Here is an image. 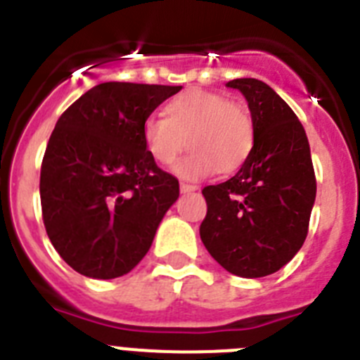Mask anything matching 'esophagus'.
<instances>
[{"mask_svg":"<svg viewBox=\"0 0 360 360\" xmlns=\"http://www.w3.org/2000/svg\"><path fill=\"white\" fill-rule=\"evenodd\" d=\"M180 191H182V193H193V191H198V186H193V184L182 182V184H180Z\"/></svg>","mask_w":360,"mask_h":360,"instance_id":"34e87169","label":"esophagus"}]
</instances>
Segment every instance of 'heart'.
<instances>
[{"mask_svg": "<svg viewBox=\"0 0 360 360\" xmlns=\"http://www.w3.org/2000/svg\"><path fill=\"white\" fill-rule=\"evenodd\" d=\"M146 149L158 164H171L189 146L193 151L174 165L189 180L214 171L238 169L252 151L254 124L249 111L221 94L191 90L165 106V117L149 115L142 124Z\"/></svg>", "mask_w": 360, "mask_h": 360, "instance_id": "1", "label": "heart"}]
</instances>
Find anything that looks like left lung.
Returning <instances> with one entry per match:
<instances>
[{
  "label": "left lung",
  "mask_w": 360,
  "mask_h": 360,
  "mask_svg": "<svg viewBox=\"0 0 360 360\" xmlns=\"http://www.w3.org/2000/svg\"><path fill=\"white\" fill-rule=\"evenodd\" d=\"M227 86L249 103L254 146L234 176L202 189L207 214L200 238L231 274L263 278L303 247L316 202V173L303 124L269 84L234 79Z\"/></svg>",
  "instance_id": "8db88e82"
}]
</instances>
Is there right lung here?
Wrapping results in <instances>:
<instances>
[{"mask_svg":"<svg viewBox=\"0 0 360 360\" xmlns=\"http://www.w3.org/2000/svg\"><path fill=\"white\" fill-rule=\"evenodd\" d=\"M180 90L103 82L57 120L41 164V209L53 249L79 274H128L176 202L178 180L149 155L142 124Z\"/></svg>","mask_w":360,"mask_h":360,"instance_id":"add662e5","label":"right lung"}]
</instances>
